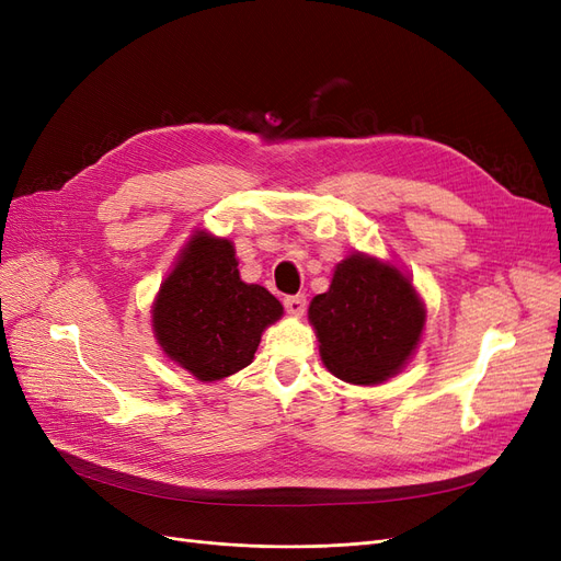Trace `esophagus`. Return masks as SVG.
Instances as JSON below:
<instances>
[{
	"instance_id": "34e87169",
	"label": "esophagus",
	"mask_w": 561,
	"mask_h": 561,
	"mask_svg": "<svg viewBox=\"0 0 561 561\" xmlns=\"http://www.w3.org/2000/svg\"><path fill=\"white\" fill-rule=\"evenodd\" d=\"M283 304H285V311L290 313V316H301L304 311H307V297H304V295L285 297Z\"/></svg>"
}]
</instances>
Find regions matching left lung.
Here are the masks:
<instances>
[{"label": "left lung", "mask_w": 561, "mask_h": 561, "mask_svg": "<svg viewBox=\"0 0 561 561\" xmlns=\"http://www.w3.org/2000/svg\"><path fill=\"white\" fill-rule=\"evenodd\" d=\"M309 320L332 375L371 386L398 375L412 358L426 307L398 266L355 252L336 264L330 290L313 297Z\"/></svg>", "instance_id": "1"}]
</instances>
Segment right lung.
<instances>
[{
    "instance_id": "add662e5",
    "label": "right lung",
    "mask_w": 561,
    "mask_h": 561,
    "mask_svg": "<svg viewBox=\"0 0 561 561\" xmlns=\"http://www.w3.org/2000/svg\"><path fill=\"white\" fill-rule=\"evenodd\" d=\"M280 316L266 287L241 280L233 243L196 231L161 283L151 328L168 358L198 381H217L252 363Z\"/></svg>"
}]
</instances>
